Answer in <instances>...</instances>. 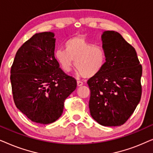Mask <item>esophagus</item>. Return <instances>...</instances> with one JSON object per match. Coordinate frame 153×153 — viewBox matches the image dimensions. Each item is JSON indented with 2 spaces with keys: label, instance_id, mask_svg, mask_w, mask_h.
Segmentation results:
<instances>
[{
  "label": "esophagus",
  "instance_id": "1",
  "mask_svg": "<svg viewBox=\"0 0 153 153\" xmlns=\"http://www.w3.org/2000/svg\"><path fill=\"white\" fill-rule=\"evenodd\" d=\"M76 83H77V85H78V86H81V85H83V83L81 81H77Z\"/></svg>",
  "mask_w": 153,
  "mask_h": 153
}]
</instances>
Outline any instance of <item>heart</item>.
Segmentation results:
<instances>
[{
    "mask_svg": "<svg viewBox=\"0 0 153 153\" xmlns=\"http://www.w3.org/2000/svg\"><path fill=\"white\" fill-rule=\"evenodd\" d=\"M65 49H57L54 58L65 72L73 65L85 78H91L101 72L106 62V53L101 46L94 45L81 37H74L64 44Z\"/></svg>",
    "mask_w": 153,
    "mask_h": 153,
    "instance_id": "obj_1",
    "label": "heart"
}]
</instances>
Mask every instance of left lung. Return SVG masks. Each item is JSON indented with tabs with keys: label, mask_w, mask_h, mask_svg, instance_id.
Instances as JSON below:
<instances>
[{
	"label": "left lung",
	"mask_w": 153,
	"mask_h": 153,
	"mask_svg": "<svg viewBox=\"0 0 153 153\" xmlns=\"http://www.w3.org/2000/svg\"><path fill=\"white\" fill-rule=\"evenodd\" d=\"M106 62L88 81L91 116L103 126H120L134 111L141 97L142 66L132 46L120 33H102Z\"/></svg>",
	"instance_id": "obj_1"
}]
</instances>
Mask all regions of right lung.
Masks as SVG:
<instances>
[{"mask_svg": "<svg viewBox=\"0 0 153 153\" xmlns=\"http://www.w3.org/2000/svg\"><path fill=\"white\" fill-rule=\"evenodd\" d=\"M52 32L36 33L16 52L10 72L16 108L33 122L47 125L61 116L64 102L76 89V81L54 58Z\"/></svg>", "mask_w": 153, "mask_h": 153, "instance_id": "1", "label": "right lung"}]
</instances>
